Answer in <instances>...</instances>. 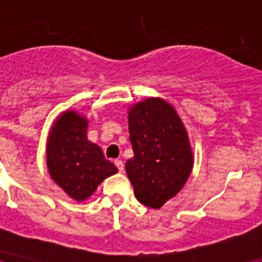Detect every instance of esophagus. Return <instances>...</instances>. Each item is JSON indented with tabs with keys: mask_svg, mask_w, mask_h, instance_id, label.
Instances as JSON below:
<instances>
[{
	"mask_svg": "<svg viewBox=\"0 0 262 262\" xmlns=\"http://www.w3.org/2000/svg\"><path fill=\"white\" fill-rule=\"evenodd\" d=\"M114 164L117 165V168H118V170H119V172H123L124 164H123V161H122V160H115Z\"/></svg>",
	"mask_w": 262,
	"mask_h": 262,
	"instance_id": "34e87169",
	"label": "esophagus"
}]
</instances>
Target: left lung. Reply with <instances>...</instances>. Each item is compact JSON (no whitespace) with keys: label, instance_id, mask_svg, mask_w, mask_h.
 Segmentation results:
<instances>
[{"label":"left lung","instance_id":"8db88e82","mask_svg":"<svg viewBox=\"0 0 262 262\" xmlns=\"http://www.w3.org/2000/svg\"><path fill=\"white\" fill-rule=\"evenodd\" d=\"M134 157L126 172L138 201L160 209L184 187L193 169V152L181 118L170 103L148 98L128 110Z\"/></svg>","mask_w":262,"mask_h":262}]
</instances>
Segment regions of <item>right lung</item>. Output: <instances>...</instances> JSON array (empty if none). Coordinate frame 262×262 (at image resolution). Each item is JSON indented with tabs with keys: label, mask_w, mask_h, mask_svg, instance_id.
Instances as JSON below:
<instances>
[{
	"label": "right lung",
	"mask_w": 262,
	"mask_h": 262,
	"mask_svg": "<svg viewBox=\"0 0 262 262\" xmlns=\"http://www.w3.org/2000/svg\"><path fill=\"white\" fill-rule=\"evenodd\" d=\"M86 131V118L67 110L55 120L47 140L51 178L78 202L88 200L105 178L118 172L102 149L88 140Z\"/></svg>",
	"instance_id": "add662e5"
}]
</instances>
